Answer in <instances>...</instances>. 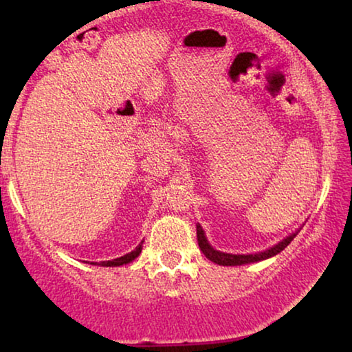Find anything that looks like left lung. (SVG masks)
<instances>
[{
	"mask_svg": "<svg viewBox=\"0 0 352 352\" xmlns=\"http://www.w3.org/2000/svg\"><path fill=\"white\" fill-rule=\"evenodd\" d=\"M296 234H292L290 237L283 239L282 242H278L277 245H274L272 248L266 250V252L256 253V254H230V253H221L218 250H214L206 240L204 229L200 228V224L197 226V240H199V247L201 250V253L205 254L210 261H213L219 266H242V264H248V263H256V261H263V259H267L271 256H276L277 253H280L282 250H285L288 247V243L292 242L293 239L296 237Z\"/></svg>",
	"mask_w": 352,
	"mask_h": 352,
	"instance_id": "obj_1",
	"label": "left lung"
}]
</instances>
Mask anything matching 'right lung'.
<instances>
[{
  "instance_id": "right-lung-1",
  "label": "right lung",
  "mask_w": 352,
  "mask_h": 352,
  "mask_svg": "<svg viewBox=\"0 0 352 352\" xmlns=\"http://www.w3.org/2000/svg\"><path fill=\"white\" fill-rule=\"evenodd\" d=\"M142 245V243H141ZM141 245H139V247L136 248V250H133L131 253H128V254H124V256H122V258H117V259H113V261H102L100 263V266H107V267H115V266H123V264H128V263H131L133 259H136L138 256H139V253H141ZM91 264H94V263H91Z\"/></svg>"
}]
</instances>
